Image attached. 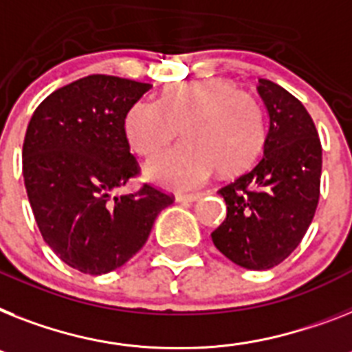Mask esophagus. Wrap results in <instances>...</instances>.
Segmentation results:
<instances>
[{
  "instance_id": "34e87169",
  "label": "esophagus",
  "mask_w": 352,
  "mask_h": 352,
  "mask_svg": "<svg viewBox=\"0 0 352 352\" xmlns=\"http://www.w3.org/2000/svg\"><path fill=\"white\" fill-rule=\"evenodd\" d=\"M203 194H178L176 196V201L178 203H194L197 199H201Z\"/></svg>"
}]
</instances>
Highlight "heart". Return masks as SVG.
Wrapping results in <instances>:
<instances>
[{"label": "heart", "instance_id": "b5f03b06", "mask_svg": "<svg viewBox=\"0 0 352 352\" xmlns=\"http://www.w3.org/2000/svg\"><path fill=\"white\" fill-rule=\"evenodd\" d=\"M179 127L185 144L145 165V178L174 190L199 187L216 167L223 174L246 169L264 142L257 100L219 78L174 84L160 100L133 104L124 118L127 142L142 156L165 147Z\"/></svg>", "mask_w": 352, "mask_h": 352}]
</instances>
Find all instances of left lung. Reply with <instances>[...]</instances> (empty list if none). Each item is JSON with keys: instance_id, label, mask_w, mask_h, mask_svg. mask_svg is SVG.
<instances>
[{"instance_id": "left-lung-1", "label": "left lung", "mask_w": 352, "mask_h": 352, "mask_svg": "<svg viewBox=\"0 0 352 352\" xmlns=\"http://www.w3.org/2000/svg\"><path fill=\"white\" fill-rule=\"evenodd\" d=\"M268 113L263 156L219 188L226 219L212 232L225 257L246 270H270L300 245L320 197L322 145L313 118L298 98L259 78Z\"/></svg>"}]
</instances>
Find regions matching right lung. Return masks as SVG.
<instances>
[{
    "mask_svg": "<svg viewBox=\"0 0 352 352\" xmlns=\"http://www.w3.org/2000/svg\"><path fill=\"white\" fill-rule=\"evenodd\" d=\"M151 84L88 75L37 106L23 144V178L43 239L89 275L120 268L145 245L173 197L144 185L115 196L138 174L124 118Z\"/></svg>",
    "mask_w": 352,
    "mask_h": 352,
    "instance_id": "obj_1",
    "label": "right lung"
}]
</instances>
